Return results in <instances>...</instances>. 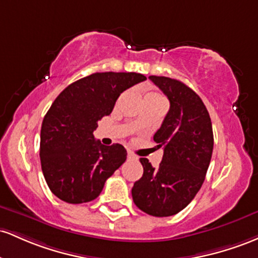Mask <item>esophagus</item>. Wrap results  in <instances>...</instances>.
I'll return each instance as SVG.
<instances>
[{
    "instance_id": "34e87169",
    "label": "esophagus",
    "mask_w": 258,
    "mask_h": 258,
    "mask_svg": "<svg viewBox=\"0 0 258 258\" xmlns=\"http://www.w3.org/2000/svg\"><path fill=\"white\" fill-rule=\"evenodd\" d=\"M128 158L129 160H138V156L134 155L132 151H128Z\"/></svg>"
}]
</instances>
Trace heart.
Here are the masks:
<instances>
[{
  "mask_svg": "<svg viewBox=\"0 0 258 258\" xmlns=\"http://www.w3.org/2000/svg\"><path fill=\"white\" fill-rule=\"evenodd\" d=\"M147 96H155V97H162V96H160V95H157V94H149V95H147Z\"/></svg>",
  "mask_w": 258,
  "mask_h": 258,
  "instance_id": "heart-1",
  "label": "heart"
}]
</instances>
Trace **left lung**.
Returning a JSON list of instances; mask_svg holds the SVG:
<instances>
[{
	"label": "left lung",
	"mask_w": 258,
	"mask_h": 258,
	"mask_svg": "<svg viewBox=\"0 0 258 258\" xmlns=\"http://www.w3.org/2000/svg\"><path fill=\"white\" fill-rule=\"evenodd\" d=\"M149 79L169 100V111L153 135L163 157L157 168L140 158L144 174L132 189L134 204L145 213L169 217L184 210L201 189L213 151V130L202 100L176 79Z\"/></svg>",
	"instance_id": "1"
}]
</instances>
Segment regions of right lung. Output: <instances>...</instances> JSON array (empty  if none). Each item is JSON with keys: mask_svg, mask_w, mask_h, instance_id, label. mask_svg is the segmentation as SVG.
<instances>
[{"mask_svg": "<svg viewBox=\"0 0 258 258\" xmlns=\"http://www.w3.org/2000/svg\"><path fill=\"white\" fill-rule=\"evenodd\" d=\"M146 80L139 73H94L68 85L42 120L40 160L53 195L84 204L100 195L106 180L126 160L120 144L95 140L97 121L111 114L119 95Z\"/></svg>", "mask_w": 258, "mask_h": 258, "instance_id": "add662e5", "label": "right lung"}]
</instances>
